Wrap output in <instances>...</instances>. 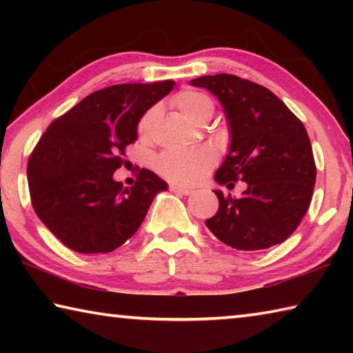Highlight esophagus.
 Listing matches in <instances>:
<instances>
[{
	"label": "esophagus",
	"mask_w": 353,
	"mask_h": 353,
	"mask_svg": "<svg viewBox=\"0 0 353 353\" xmlns=\"http://www.w3.org/2000/svg\"><path fill=\"white\" fill-rule=\"evenodd\" d=\"M170 190L172 191V193H181V194H185V196L194 193V190L181 187V185H170Z\"/></svg>",
	"instance_id": "34e87169"
}]
</instances>
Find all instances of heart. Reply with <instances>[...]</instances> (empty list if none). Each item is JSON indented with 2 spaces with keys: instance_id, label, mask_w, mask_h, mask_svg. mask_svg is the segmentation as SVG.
Here are the masks:
<instances>
[{
  "instance_id": "b5f03b06",
  "label": "heart",
  "mask_w": 353,
  "mask_h": 353,
  "mask_svg": "<svg viewBox=\"0 0 353 353\" xmlns=\"http://www.w3.org/2000/svg\"><path fill=\"white\" fill-rule=\"evenodd\" d=\"M172 105L191 123L199 124L202 118L213 113V101L205 93L183 90L172 99ZM157 109H149L139 121V137L148 139L151 134ZM216 162V152L210 146H196L181 152H163L155 160V170L165 179L176 183H196L207 174Z\"/></svg>"
}]
</instances>
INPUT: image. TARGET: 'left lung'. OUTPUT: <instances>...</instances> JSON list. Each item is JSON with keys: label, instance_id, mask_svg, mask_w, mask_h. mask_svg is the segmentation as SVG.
Here are the masks:
<instances>
[{"label": "left lung", "instance_id": "8db88e82", "mask_svg": "<svg viewBox=\"0 0 353 353\" xmlns=\"http://www.w3.org/2000/svg\"><path fill=\"white\" fill-rule=\"evenodd\" d=\"M207 88L223 105L230 146L214 181L246 183L241 198L214 190L219 208L205 219L212 234L238 250H260L283 243L312 202L316 165L301 119L271 90L234 74L190 81Z\"/></svg>", "mask_w": 353, "mask_h": 353}]
</instances>
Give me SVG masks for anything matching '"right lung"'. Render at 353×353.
<instances>
[{"mask_svg":"<svg viewBox=\"0 0 353 353\" xmlns=\"http://www.w3.org/2000/svg\"><path fill=\"white\" fill-rule=\"evenodd\" d=\"M174 81L118 83L98 90L50 124L29 157L32 207L65 246L79 254H107L132 236L152 201L168 183L141 170L134 187L113 172L148 109Z\"/></svg>","mask_w":353,"mask_h":353,"instance_id":"add662e5","label":"right lung"}]
</instances>
